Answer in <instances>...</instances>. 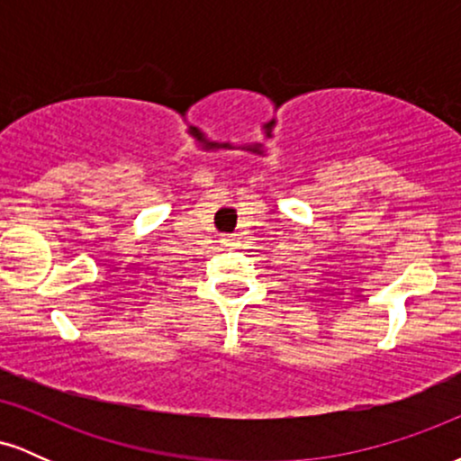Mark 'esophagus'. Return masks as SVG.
Here are the masks:
<instances>
[{
	"label": "esophagus",
	"mask_w": 461,
	"mask_h": 461,
	"mask_svg": "<svg viewBox=\"0 0 461 461\" xmlns=\"http://www.w3.org/2000/svg\"><path fill=\"white\" fill-rule=\"evenodd\" d=\"M221 245H223L225 249H234L238 242H236V234H231V236H223L221 238Z\"/></svg>",
	"instance_id": "1"
}]
</instances>
